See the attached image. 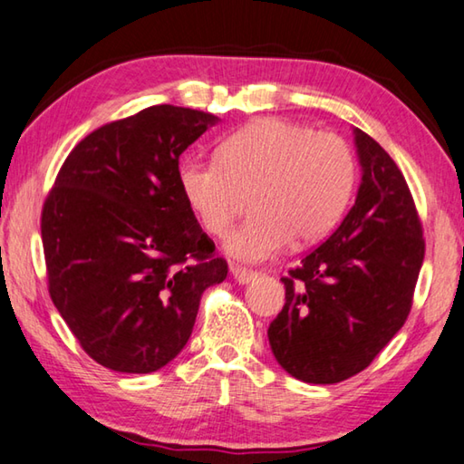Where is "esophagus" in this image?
<instances>
[{"mask_svg":"<svg viewBox=\"0 0 464 464\" xmlns=\"http://www.w3.org/2000/svg\"><path fill=\"white\" fill-rule=\"evenodd\" d=\"M231 274H233V277L239 284H247V282H251L257 276V272H254V269L241 267V266H231Z\"/></svg>","mask_w":464,"mask_h":464,"instance_id":"34e87169","label":"esophagus"}]
</instances>
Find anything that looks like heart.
Listing matches in <instances>:
<instances>
[{"mask_svg":"<svg viewBox=\"0 0 464 464\" xmlns=\"http://www.w3.org/2000/svg\"><path fill=\"white\" fill-rule=\"evenodd\" d=\"M357 182L351 146L331 131H314L277 117L256 120L227 136L217 158L184 160L182 197L203 229L223 237L251 192L256 210L225 241L243 261L276 256L288 243L318 241L349 207Z\"/></svg>","mask_w":464,"mask_h":464,"instance_id":"obj_1","label":"heart"}]
</instances>
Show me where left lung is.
<instances>
[{
    "label": "left lung",
    "mask_w": 464,
    "mask_h": 464,
    "mask_svg": "<svg viewBox=\"0 0 464 464\" xmlns=\"http://www.w3.org/2000/svg\"><path fill=\"white\" fill-rule=\"evenodd\" d=\"M355 141V205L282 277L285 304L267 328L277 363L306 383H339L372 365L408 320L424 261L422 221L398 164L365 131Z\"/></svg>",
    "instance_id": "obj_1"
}]
</instances>
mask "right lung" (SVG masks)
<instances>
[{
  "instance_id": "1",
  "label": "right lung",
  "mask_w": 464,
  "mask_h": 464,
  "mask_svg": "<svg viewBox=\"0 0 464 464\" xmlns=\"http://www.w3.org/2000/svg\"><path fill=\"white\" fill-rule=\"evenodd\" d=\"M217 117L151 105L91 131L42 205L48 294L82 351L151 373L184 349L229 267L182 197L179 158Z\"/></svg>"
}]
</instances>
